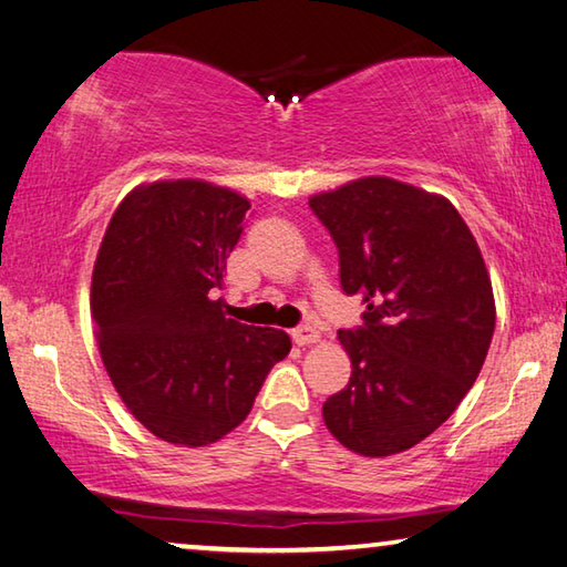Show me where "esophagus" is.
Wrapping results in <instances>:
<instances>
[{"instance_id": "1", "label": "esophagus", "mask_w": 567, "mask_h": 567, "mask_svg": "<svg viewBox=\"0 0 567 567\" xmlns=\"http://www.w3.org/2000/svg\"><path fill=\"white\" fill-rule=\"evenodd\" d=\"M290 334L297 344H312L320 340V332L318 328H312V324H300V328H295Z\"/></svg>"}]
</instances>
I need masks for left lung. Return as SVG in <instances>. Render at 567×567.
Wrapping results in <instances>:
<instances>
[{
  "label": "left lung",
  "instance_id": "obj_1",
  "mask_svg": "<svg viewBox=\"0 0 567 567\" xmlns=\"http://www.w3.org/2000/svg\"><path fill=\"white\" fill-rule=\"evenodd\" d=\"M340 255L344 295L362 324L340 330L352 360L322 417L364 457L417 445L453 415L483 368L495 330L493 285L457 209L390 177L354 179L310 199Z\"/></svg>",
  "mask_w": 567,
  "mask_h": 567
}]
</instances>
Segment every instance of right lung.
Masks as SVG:
<instances>
[{
  "label": "right lung",
  "mask_w": 567,
  "mask_h": 567,
  "mask_svg": "<svg viewBox=\"0 0 567 567\" xmlns=\"http://www.w3.org/2000/svg\"><path fill=\"white\" fill-rule=\"evenodd\" d=\"M249 203L203 179L152 182L124 197L92 275L102 362L127 410L172 445L217 443L243 422L282 330L225 318L227 257Z\"/></svg>",
  "instance_id": "obj_1"
}]
</instances>
